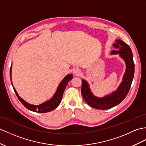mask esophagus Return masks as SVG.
<instances>
[{
	"label": "esophagus",
	"mask_w": 146,
	"mask_h": 146,
	"mask_svg": "<svg viewBox=\"0 0 146 146\" xmlns=\"http://www.w3.org/2000/svg\"><path fill=\"white\" fill-rule=\"evenodd\" d=\"M80 73H81L80 70H79V69H75V70H74V74H75L76 76H79L80 74Z\"/></svg>",
	"instance_id": "34e87169"
}]
</instances>
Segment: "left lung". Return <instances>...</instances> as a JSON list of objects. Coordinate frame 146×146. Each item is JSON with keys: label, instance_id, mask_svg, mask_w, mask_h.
Listing matches in <instances>:
<instances>
[{"label": "left lung", "instance_id": "left-lung-1", "mask_svg": "<svg viewBox=\"0 0 146 146\" xmlns=\"http://www.w3.org/2000/svg\"><path fill=\"white\" fill-rule=\"evenodd\" d=\"M116 50L111 51V54H119L126 64V70L122 82L117 89L103 97H98L92 93L90 85L87 81L82 79L81 92L84 100L88 105L99 110H107L118 105L127 95L133 80L134 74V63L133 52L129 45L120 40H116V43L113 44Z\"/></svg>", "mask_w": 146, "mask_h": 146}]
</instances>
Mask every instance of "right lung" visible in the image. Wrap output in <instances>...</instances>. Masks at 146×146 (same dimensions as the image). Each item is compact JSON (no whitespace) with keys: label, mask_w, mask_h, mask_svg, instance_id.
Here are the masks:
<instances>
[{"label":"right lung","mask_w":146,"mask_h":146,"mask_svg":"<svg viewBox=\"0 0 146 146\" xmlns=\"http://www.w3.org/2000/svg\"><path fill=\"white\" fill-rule=\"evenodd\" d=\"M12 64L10 69V80H11L12 85L13 86V83L12 81ZM72 78H73V76L72 74H67V75L64 77V79L61 80V82H60V84H59L58 88H57L55 94L52 96V98H51L48 101H46L38 105L28 104V102L25 101L23 98H22L20 97L19 94H18L17 92L16 91L15 88L13 87V88L14 91H15V94L17 96L18 98H19V100L27 109L30 110V111H34V112L47 113V112L52 111V110L58 107V105L60 104V103L61 102L63 93L65 90V88L67 86V84H68L69 82L72 79Z\"/></svg>","instance_id":"add662e5"}]
</instances>
